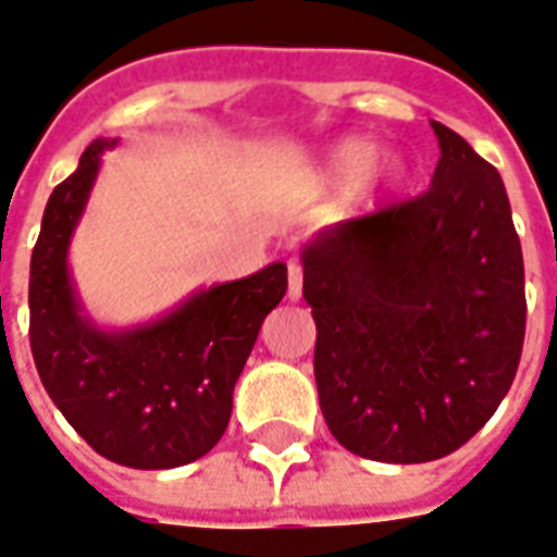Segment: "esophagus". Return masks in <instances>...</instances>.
I'll use <instances>...</instances> for the list:
<instances>
[{
  "instance_id": "obj_1",
  "label": "esophagus",
  "mask_w": 557,
  "mask_h": 557,
  "mask_svg": "<svg viewBox=\"0 0 557 557\" xmlns=\"http://www.w3.org/2000/svg\"><path fill=\"white\" fill-rule=\"evenodd\" d=\"M287 296H290V301H299V296H301V267L299 264H287Z\"/></svg>"
}]
</instances>
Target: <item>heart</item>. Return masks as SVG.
I'll return each instance as SVG.
<instances>
[{
	"label": "heart",
	"mask_w": 557,
	"mask_h": 557,
	"mask_svg": "<svg viewBox=\"0 0 557 557\" xmlns=\"http://www.w3.org/2000/svg\"><path fill=\"white\" fill-rule=\"evenodd\" d=\"M377 150H381L377 141L369 139V136H343L319 153L313 174H317L319 185H325V188H343V185L360 180L374 165ZM404 176H407V162L398 153H392L374 168L369 185L372 188H395Z\"/></svg>",
	"instance_id": "heart-1"
}]
</instances>
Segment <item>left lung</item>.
Returning <instances> with one entry per match:
<instances>
[{
    "instance_id": "left-lung-1",
    "label": "left lung",
    "mask_w": 557,
    "mask_h": 557,
    "mask_svg": "<svg viewBox=\"0 0 557 557\" xmlns=\"http://www.w3.org/2000/svg\"><path fill=\"white\" fill-rule=\"evenodd\" d=\"M430 124L442 157L421 197L301 247L319 407L331 435L374 462L459 450L497 412L523 351L506 185L459 133Z\"/></svg>"
}]
</instances>
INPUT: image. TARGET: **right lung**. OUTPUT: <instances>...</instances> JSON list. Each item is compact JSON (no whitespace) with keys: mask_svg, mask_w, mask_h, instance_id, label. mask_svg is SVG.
Here are the masks:
<instances>
[{"mask_svg":"<svg viewBox=\"0 0 557 557\" xmlns=\"http://www.w3.org/2000/svg\"><path fill=\"white\" fill-rule=\"evenodd\" d=\"M115 145L95 139L46 202L32 252L28 337L49 398L92 450L127 468L165 471L220 442L261 322L287 293V267L275 261L247 278L197 287L148 322H95L75 287L69 247L103 150Z\"/></svg>","mask_w":557,"mask_h":557,"instance_id":"right-lung-1","label":"right lung"}]
</instances>
